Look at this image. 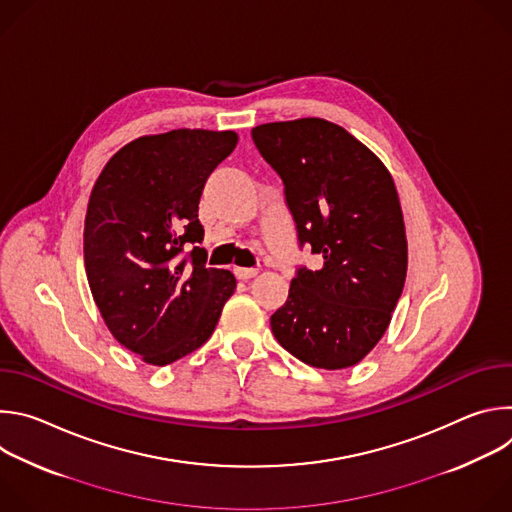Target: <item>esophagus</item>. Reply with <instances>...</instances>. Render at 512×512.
I'll return each mask as SVG.
<instances>
[{
  "label": "esophagus",
  "mask_w": 512,
  "mask_h": 512,
  "mask_svg": "<svg viewBox=\"0 0 512 512\" xmlns=\"http://www.w3.org/2000/svg\"><path fill=\"white\" fill-rule=\"evenodd\" d=\"M235 271V275H237V279H251V277H255L257 273H259V269H255V267H235L233 269Z\"/></svg>",
  "instance_id": "34e87169"
}]
</instances>
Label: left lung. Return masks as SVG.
Wrapping results in <instances>:
<instances>
[{
    "instance_id": "1",
    "label": "left lung",
    "mask_w": 512,
    "mask_h": 512,
    "mask_svg": "<svg viewBox=\"0 0 512 512\" xmlns=\"http://www.w3.org/2000/svg\"><path fill=\"white\" fill-rule=\"evenodd\" d=\"M251 135L283 180L300 245L320 257V269L300 267L291 279L271 332L310 367H354L389 328L405 285L395 182L367 145L326 119L263 123Z\"/></svg>"
}]
</instances>
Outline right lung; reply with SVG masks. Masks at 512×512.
Returning a JSON list of instances; mask_svg holds the SVG:
<instances>
[{"label":"right lung","instance_id":"obj_1","mask_svg":"<svg viewBox=\"0 0 512 512\" xmlns=\"http://www.w3.org/2000/svg\"><path fill=\"white\" fill-rule=\"evenodd\" d=\"M237 141L235 131L208 129L143 135L93 186L85 218L91 294L115 340L148 364L164 367L200 348L237 287L196 247L202 188Z\"/></svg>","mask_w":512,"mask_h":512}]
</instances>
